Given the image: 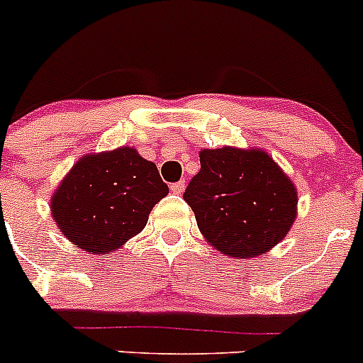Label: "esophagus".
Returning a JSON list of instances; mask_svg holds the SVG:
<instances>
[{
	"mask_svg": "<svg viewBox=\"0 0 363 363\" xmlns=\"http://www.w3.org/2000/svg\"><path fill=\"white\" fill-rule=\"evenodd\" d=\"M184 188H186V182L184 181H179V182H174V184L170 186V189H172V193H175V195H181L182 191H184Z\"/></svg>",
	"mask_w": 363,
	"mask_h": 363,
	"instance_id": "1",
	"label": "esophagus"
}]
</instances>
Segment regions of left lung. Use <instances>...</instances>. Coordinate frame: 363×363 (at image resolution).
I'll use <instances>...</instances> for the list:
<instances>
[{
	"mask_svg": "<svg viewBox=\"0 0 363 363\" xmlns=\"http://www.w3.org/2000/svg\"><path fill=\"white\" fill-rule=\"evenodd\" d=\"M199 174L184 191L202 235L232 258H255L290 232L294 182L262 149H202Z\"/></svg>",
	"mask_w": 363,
	"mask_h": 363,
	"instance_id": "obj_1",
	"label": "left lung"
}]
</instances>
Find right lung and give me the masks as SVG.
Here are the masks:
<instances>
[{
  "label": "right lung",
  "instance_id": "add662e5",
  "mask_svg": "<svg viewBox=\"0 0 363 363\" xmlns=\"http://www.w3.org/2000/svg\"><path fill=\"white\" fill-rule=\"evenodd\" d=\"M168 186L152 161L133 147L82 156L50 200L57 228L91 255L124 246L147 225L149 212Z\"/></svg>",
  "mask_w": 363,
  "mask_h": 363
}]
</instances>
